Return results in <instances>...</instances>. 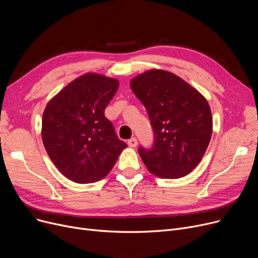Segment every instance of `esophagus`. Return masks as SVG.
Segmentation results:
<instances>
[{
	"label": "esophagus",
	"instance_id": "esophagus-1",
	"mask_svg": "<svg viewBox=\"0 0 258 258\" xmlns=\"http://www.w3.org/2000/svg\"><path fill=\"white\" fill-rule=\"evenodd\" d=\"M127 144H128V146H131V147H136V146L138 145V141H137L136 138H132V139H130V140L127 141Z\"/></svg>",
	"mask_w": 258,
	"mask_h": 258
}]
</instances>
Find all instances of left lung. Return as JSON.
Segmentation results:
<instances>
[{"label": "left lung", "mask_w": 258, "mask_h": 258, "mask_svg": "<svg viewBox=\"0 0 258 258\" xmlns=\"http://www.w3.org/2000/svg\"><path fill=\"white\" fill-rule=\"evenodd\" d=\"M131 88L148 113L155 141L139 147L153 174L179 179L201 162L212 135L210 106L203 95L175 74L153 69L131 80Z\"/></svg>", "instance_id": "left-lung-1"}]
</instances>
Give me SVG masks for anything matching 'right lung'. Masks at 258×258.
<instances>
[{
	"label": "right lung",
	"instance_id": "add662e5",
	"mask_svg": "<svg viewBox=\"0 0 258 258\" xmlns=\"http://www.w3.org/2000/svg\"><path fill=\"white\" fill-rule=\"evenodd\" d=\"M118 87L115 78L87 73L66 86L45 108L42 138L46 152L64 177L75 183L103 179L127 146L104 117Z\"/></svg>",
	"mask_w": 258,
	"mask_h": 258
}]
</instances>
